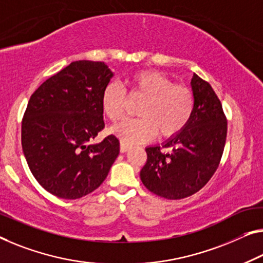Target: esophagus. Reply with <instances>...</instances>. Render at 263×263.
I'll return each mask as SVG.
<instances>
[{"label": "esophagus", "instance_id": "esophagus-1", "mask_svg": "<svg viewBox=\"0 0 263 263\" xmlns=\"http://www.w3.org/2000/svg\"><path fill=\"white\" fill-rule=\"evenodd\" d=\"M129 149H130V144H128L126 142H123V141H121L120 142V151L121 153H126L128 152Z\"/></svg>", "mask_w": 263, "mask_h": 263}]
</instances>
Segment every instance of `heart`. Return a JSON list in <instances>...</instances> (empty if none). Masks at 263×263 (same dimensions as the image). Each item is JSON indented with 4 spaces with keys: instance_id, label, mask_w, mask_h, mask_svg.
Instances as JSON below:
<instances>
[{
    "instance_id": "b5f03b06",
    "label": "heart",
    "mask_w": 263,
    "mask_h": 263,
    "mask_svg": "<svg viewBox=\"0 0 263 263\" xmlns=\"http://www.w3.org/2000/svg\"><path fill=\"white\" fill-rule=\"evenodd\" d=\"M128 92L134 99H143L137 108L139 119L127 120L112 128V133L126 143L152 140L156 135L168 139L183 130L194 112L193 91L163 72L144 69L135 71L127 80ZM103 112L111 122L126 116L127 94L123 87L108 83L101 95Z\"/></svg>"
}]
</instances>
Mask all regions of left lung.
I'll return each instance as SVG.
<instances>
[{
    "instance_id": "left-lung-1",
    "label": "left lung",
    "mask_w": 263,
    "mask_h": 263,
    "mask_svg": "<svg viewBox=\"0 0 263 263\" xmlns=\"http://www.w3.org/2000/svg\"><path fill=\"white\" fill-rule=\"evenodd\" d=\"M191 84L195 100L191 121L162 147L145 148L147 162L140 172L144 187L168 200L184 199L207 184L219 167L227 137V119L211 84L196 74Z\"/></svg>"
}]
</instances>
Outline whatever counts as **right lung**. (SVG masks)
<instances>
[{
    "instance_id": "1",
    "label": "right lung",
    "mask_w": 263,
    "mask_h": 263,
    "mask_svg": "<svg viewBox=\"0 0 263 263\" xmlns=\"http://www.w3.org/2000/svg\"><path fill=\"white\" fill-rule=\"evenodd\" d=\"M104 62H71L30 96L22 120V149L37 182L52 195L75 200L94 192L120 153L104 128L101 95L112 78Z\"/></svg>"
}]
</instances>
